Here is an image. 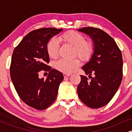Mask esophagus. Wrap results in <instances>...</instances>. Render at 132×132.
I'll return each mask as SVG.
<instances>
[{"label":"esophagus","instance_id":"34e87169","mask_svg":"<svg viewBox=\"0 0 132 132\" xmlns=\"http://www.w3.org/2000/svg\"><path fill=\"white\" fill-rule=\"evenodd\" d=\"M63 76H64V78H66V77L69 76H71V74H68V73H63Z\"/></svg>","mask_w":132,"mask_h":132}]
</instances>
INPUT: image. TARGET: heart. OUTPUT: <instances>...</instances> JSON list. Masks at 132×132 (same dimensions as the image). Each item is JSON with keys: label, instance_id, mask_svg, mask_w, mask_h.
<instances>
[{"label": "heart", "instance_id": "obj_1", "mask_svg": "<svg viewBox=\"0 0 132 132\" xmlns=\"http://www.w3.org/2000/svg\"><path fill=\"white\" fill-rule=\"evenodd\" d=\"M67 44L73 46L74 56H78L83 61L89 60L91 56L93 48L90 42L86 41L85 37L78 31L70 30L63 33L57 38H51L46 44V51L49 56L55 59L58 56L60 43ZM81 61L78 58L72 60L60 59L55 63V67L64 73H71L79 66Z\"/></svg>", "mask_w": 132, "mask_h": 132}]
</instances>
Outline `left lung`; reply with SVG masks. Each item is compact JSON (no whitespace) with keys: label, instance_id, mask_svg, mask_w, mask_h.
I'll return each mask as SVG.
<instances>
[{"label":"left lung","instance_id":"8db88e82","mask_svg":"<svg viewBox=\"0 0 132 132\" xmlns=\"http://www.w3.org/2000/svg\"><path fill=\"white\" fill-rule=\"evenodd\" d=\"M79 31L92 38L94 52L90 61L82 67L91 80L81 76L77 91L85 105L98 109L111 101L120 85L123 76L122 53L114 40L102 30L89 27ZM92 73L95 75L94 78L91 77Z\"/></svg>","mask_w":132,"mask_h":132}]
</instances>
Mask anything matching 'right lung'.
<instances>
[{
    "instance_id": "obj_1",
    "label": "right lung",
    "mask_w": 132,
    "mask_h": 132,
    "mask_svg": "<svg viewBox=\"0 0 132 132\" xmlns=\"http://www.w3.org/2000/svg\"><path fill=\"white\" fill-rule=\"evenodd\" d=\"M61 31L55 28L33 30L13 50L10 66L13 86L23 102L37 110L45 109L54 102L63 80L61 72L48 65L50 58L46 51L50 39ZM42 71L49 72L46 80L39 78Z\"/></svg>"
}]
</instances>
